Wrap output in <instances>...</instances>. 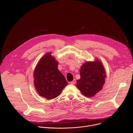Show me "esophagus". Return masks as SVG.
I'll list each match as a JSON object with an SVG mask.
<instances>
[{
    "instance_id": "34e87169",
    "label": "esophagus",
    "mask_w": 133,
    "mask_h": 133,
    "mask_svg": "<svg viewBox=\"0 0 133 133\" xmlns=\"http://www.w3.org/2000/svg\"><path fill=\"white\" fill-rule=\"evenodd\" d=\"M75 83H76V79H74V80H73L72 82H71L70 83L71 84H72V85H74V84H75Z\"/></svg>"
}]
</instances>
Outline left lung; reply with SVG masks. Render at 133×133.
Instances as JSON below:
<instances>
[{
	"label": "left lung",
	"mask_w": 133,
	"mask_h": 133,
	"mask_svg": "<svg viewBox=\"0 0 133 133\" xmlns=\"http://www.w3.org/2000/svg\"><path fill=\"white\" fill-rule=\"evenodd\" d=\"M80 75L76 87L84 96L91 97L102 89L106 75L103 64L99 59L84 63L81 68Z\"/></svg>",
	"instance_id": "left-lung-1"
}]
</instances>
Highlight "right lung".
I'll return each mask as SVG.
<instances>
[{"instance_id":"right-lung-1","label":"right lung","mask_w":133,"mask_h":133,"mask_svg":"<svg viewBox=\"0 0 133 133\" xmlns=\"http://www.w3.org/2000/svg\"><path fill=\"white\" fill-rule=\"evenodd\" d=\"M58 65L51 52H47L41 58L34 72L35 87L41 96L47 99L58 97L68 84Z\"/></svg>"}]
</instances>
